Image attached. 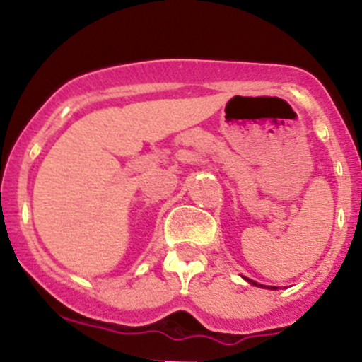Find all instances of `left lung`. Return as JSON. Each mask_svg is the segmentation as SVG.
<instances>
[{"label": "left lung", "instance_id": "left-lung-1", "mask_svg": "<svg viewBox=\"0 0 362 362\" xmlns=\"http://www.w3.org/2000/svg\"><path fill=\"white\" fill-rule=\"evenodd\" d=\"M245 279H247V277H245ZM247 281L250 282V284H253V286H260V288H264V286H262V284H257L255 281H252V279H247ZM269 289H276V288H274V286H272V288H269Z\"/></svg>", "mask_w": 362, "mask_h": 362}]
</instances>
